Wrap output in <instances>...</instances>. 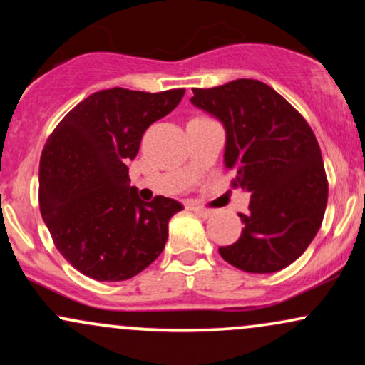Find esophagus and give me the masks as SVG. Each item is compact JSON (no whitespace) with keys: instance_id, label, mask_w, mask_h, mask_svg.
Returning <instances> with one entry per match:
<instances>
[{"instance_id":"obj_1","label":"esophagus","mask_w":365,"mask_h":365,"mask_svg":"<svg viewBox=\"0 0 365 365\" xmlns=\"http://www.w3.org/2000/svg\"><path fill=\"white\" fill-rule=\"evenodd\" d=\"M194 211L195 215H199L202 220H207V217H212L216 215V211H211V209H204V207H195Z\"/></svg>"}]
</instances>
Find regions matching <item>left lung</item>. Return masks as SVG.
I'll list each match as a JSON object with an SVG mask.
<instances>
[{"instance_id": "left-lung-1", "label": "left lung", "mask_w": 365, "mask_h": 365, "mask_svg": "<svg viewBox=\"0 0 365 365\" xmlns=\"http://www.w3.org/2000/svg\"><path fill=\"white\" fill-rule=\"evenodd\" d=\"M190 103L225 128V166L250 194L244 228L221 257L245 273H276L319 232L328 182L316 135L300 113L264 82L238 78L192 89Z\"/></svg>"}]
</instances>
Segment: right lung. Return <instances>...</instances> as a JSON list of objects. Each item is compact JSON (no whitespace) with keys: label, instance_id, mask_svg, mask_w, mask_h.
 I'll use <instances>...</instances> for the list:
<instances>
[{"label":"right lung","instance_id":"add662e5","mask_svg":"<svg viewBox=\"0 0 365 365\" xmlns=\"http://www.w3.org/2000/svg\"><path fill=\"white\" fill-rule=\"evenodd\" d=\"M185 89L99 91L60 121L39 165L41 215L54 245L77 271L123 282L158 259L171 216L183 206L158 195L139 199L128 163L142 135L182 101Z\"/></svg>","mask_w":365,"mask_h":365}]
</instances>
